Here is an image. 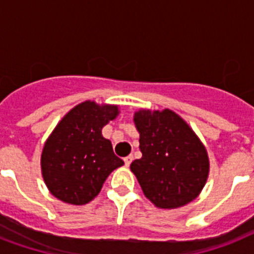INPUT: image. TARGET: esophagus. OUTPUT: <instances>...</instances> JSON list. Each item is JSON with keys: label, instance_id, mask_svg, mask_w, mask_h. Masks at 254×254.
Listing matches in <instances>:
<instances>
[{"label": "esophagus", "instance_id": "esophagus-1", "mask_svg": "<svg viewBox=\"0 0 254 254\" xmlns=\"http://www.w3.org/2000/svg\"><path fill=\"white\" fill-rule=\"evenodd\" d=\"M131 161H133V155H127V157H125V158H124L125 166H129V165L131 163Z\"/></svg>", "mask_w": 254, "mask_h": 254}]
</instances>
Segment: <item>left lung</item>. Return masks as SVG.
I'll use <instances>...</instances> for the list:
<instances>
[{"label": "left lung", "instance_id": "left-lung-1", "mask_svg": "<svg viewBox=\"0 0 254 254\" xmlns=\"http://www.w3.org/2000/svg\"><path fill=\"white\" fill-rule=\"evenodd\" d=\"M142 158L130 165L145 196L159 208L192 201L209 171L204 145L189 124L170 109L134 113Z\"/></svg>", "mask_w": 254, "mask_h": 254}]
</instances>
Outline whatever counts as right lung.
Returning a JSON list of instances; mask_svg holds the SVG:
<instances>
[{"instance_id":"obj_1","label":"right lung","mask_w":254,"mask_h":254,"mask_svg":"<svg viewBox=\"0 0 254 254\" xmlns=\"http://www.w3.org/2000/svg\"><path fill=\"white\" fill-rule=\"evenodd\" d=\"M117 105L84 101L61 120L46 141L42 175L50 192L68 204H87L99 195L108 175L124 161L113 153L101 129L119 116Z\"/></svg>"}]
</instances>
